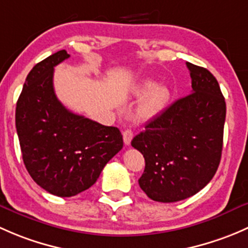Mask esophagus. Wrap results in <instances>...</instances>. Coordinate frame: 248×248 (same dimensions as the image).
<instances>
[{
    "instance_id": "esophagus-1",
    "label": "esophagus",
    "mask_w": 248,
    "mask_h": 248,
    "mask_svg": "<svg viewBox=\"0 0 248 248\" xmlns=\"http://www.w3.org/2000/svg\"><path fill=\"white\" fill-rule=\"evenodd\" d=\"M132 137H134V132H132L131 129L124 130V131H123V140H124V144L125 145H130Z\"/></svg>"
}]
</instances>
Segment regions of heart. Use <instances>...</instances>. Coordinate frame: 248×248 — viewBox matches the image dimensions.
<instances>
[{"label": "heart", "instance_id": "obj_1", "mask_svg": "<svg viewBox=\"0 0 248 248\" xmlns=\"http://www.w3.org/2000/svg\"><path fill=\"white\" fill-rule=\"evenodd\" d=\"M139 93H143L136 109L140 121L152 119L159 113L170 99V91L163 85H155L152 81H145L140 87Z\"/></svg>", "mask_w": 248, "mask_h": 248}]
</instances>
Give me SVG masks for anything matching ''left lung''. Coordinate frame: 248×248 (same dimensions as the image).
<instances>
[{
    "label": "left lung",
    "instance_id": "1",
    "mask_svg": "<svg viewBox=\"0 0 248 248\" xmlns=\"http://www.w3.org/2000/svg\"><path fill=\"white\" fill-rule=\"evenodd\" d=\"M192 91L134 137L144 172L140 187L153 201L173 203L196 195L217 170L223 145L226 101L215 76L186 62Z\"/></svg>",
    "mask_w": 248,
    "mask_h": 248
}]
</instances>
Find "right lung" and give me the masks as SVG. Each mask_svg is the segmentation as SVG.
<instances>
[{"instance_id":"add662e5","label":"right lung","mask_w":248,"mask_h":248,"mask_svg":"<svg viewBox=\"0 0 248 248\" xmlns=\"http://www.w3.org/2000/svg\"><path fill=\"white\" fill-rule=\"evenodd\" d=\"M69 57L61 50L35 64L15 111L25 167L40 187L58 197L91 187L123 148L119 129L73 113L56 96L53 68Z\"/></svg>"}]
</instances>
